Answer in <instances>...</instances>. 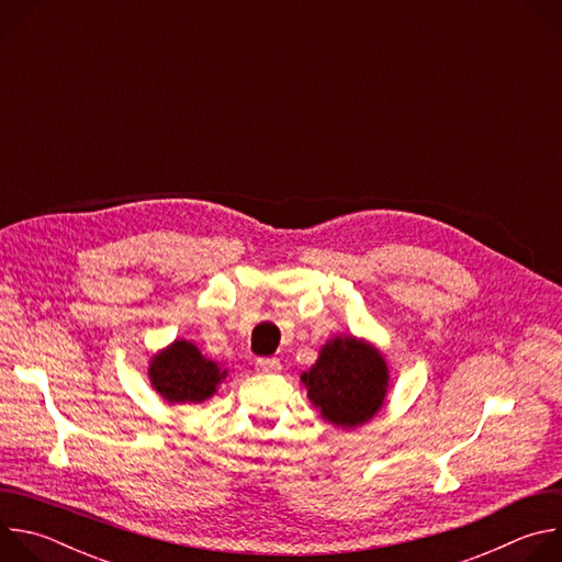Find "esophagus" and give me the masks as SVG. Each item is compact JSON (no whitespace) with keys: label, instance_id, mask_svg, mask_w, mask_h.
Masks as SVG:
<instances>
[{"label":"esophagus","instance_id":"1","mask_svg":"<svg viewBox=\"0 0 562 562\" xmlns=\"http://www.w3.org/2000/svg\"><path fill=\"white\" fill-rule=\"evenodd\" d=\"M256 367H258V371L273 373V371H280V360L278 358H258Z\"/></svg>","mask_w":562,"mask_h":562}]
</instances>
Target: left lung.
I'll return each instance as SVG.
<instances>
[{"mask_svg":"<svg viewBox=\"0 0 562 562\" xmlns=\"http://www.w3.org/2000/svg\"><path fill=\"white\" fill-rule=\"evenodd\" d=\"M300 380L319 418L338 429H358L386 403L389 364L373 342L334 336Z\"/></svg>","mask_w":562,"mask_h":562,"instance_id":"1","label":"left lung"}]
</instances>
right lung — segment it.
Returning <instances> with one entry per match:
<instances>
[{"label":"right lung","instance_id":"add662e5","mask_svg":"<svg viewBox=\"0 0 562 562\" xmlns=\"http://www.w3.org/2000/svg\"><path fill=\"white\" fill-rule=\"evenodd\" d=\"M228 369L206 358L195 342L173 340L150 356L148 380L169 405H202L217 393Z\"/></svg>","mask_w":562,"mask_h":562}]
</instances>
